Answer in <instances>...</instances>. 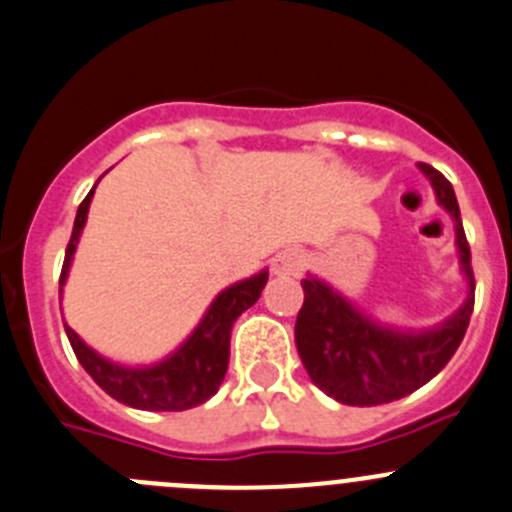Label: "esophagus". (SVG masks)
I'll use <instances>...</instances> for the list:
<instances>
[{
  "instance_id": "esophagus-1",
  "label": "esophagus",
  "mask_w": 512,
  "mask_h": 512,
  "mask_svg": "<svg viewBox=\"0 0 512 512\" xmlns=\"http://www.w3.org/2000/svg\"><path fill=\"white\" fill-rule=\"evenodd\" d=\"M305 265H307L305 252L292 250V247H290V250L277 252V255L272 257V262H270L272 272H275V275H280V277H297V275H302Z\"/></svg>"
}]
</instances>
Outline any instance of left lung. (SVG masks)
Masks as SVG:
<instances>
[{
	"instance_id": "1",
	"label": "left lung",
	"mask_w": 512,
	"mask_h": 512,
	"mask_svg": "<svg viewBox=\"0 0 512 512\" xmlns=\"http://www.w3.org/2000/svg\"><path fill=\"white\" fill-rule=\"evenodd\" d=\"M438 202L455 220V245L468 280V300L435 330L403 332L380 327L325 282L302 280L305 302L297 312L295 345L317 388L342 405L393 403L433 380L463 342L475 305V277L453 185L435 167L420 162Z\"/></svg>"
}]
</instances>
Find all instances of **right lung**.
<instances>
[{"instance_id": "add662e5", "label": "right lung", "mask_w": 512, "mask_h": 512, "mask_svg": "<svg viewBox=\"0 0 512 512\" xmlns=\"http://www.w3.org/2000/svg\"><path fill=\"white\" fill-rule=\"evenodd\" d=\"M92 195L94 190H89V195L79 205L77 217H74L72 237H69L62 275H59V295H62V287L67 282L77 240L82 235L84 222H87ZM265 285L267 270H262L260 275L222 290L210 305V310L205 312L197 330L187 337L185 345L175 355L152 367H124L117 365V362L104 360L102 355H97L92 347L79 340L72 327L64 325V330H67L69 345H72L79 365L92 375V380L104 393L137 410L180 413V410L197 408L220 390V382L225 380L227 362H230L232 325L247 307L255 305Z\"/></svg>"}]
</instances>
